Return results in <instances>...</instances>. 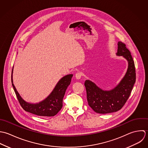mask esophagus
Returning a JSON list of instances; mask_svg holds the SVG:
<instances>
[{
    "instance_id": "obj_1",
    "label": "esophagus",
    "mask_w": 148,
    "mask_h": 148,
    "mask_svg": "<svg viewBox=\"0 0 148 148\" xmlns=\"http://www.w3.org/2000/svg\"><path fill=\"white\" fill-rule=\"evenodd\" d=\"M75 78H76L77 79H80L81 78V77H82V73H77V74H75Z\"/></svg>"
}]
</instances>
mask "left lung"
I'll use <instances>...</instances> for the list:
<instances>
[{
    "instance_id": "obj_1",
    "label": "left lung",
    "mask_w": 148,
    "mask_h": 148,
    "mask_svg": "<svg viewBox=\"0 0 148 148\" xmlns=\"http://www.w3.org/2000/svg\"><path fill=\"white\" fill-rule=\"evenodd\" d=\"M116 55L126 59L128 67L125 76L114 89L103 90L91 81L85 82L88 104L97 113L107 114L119 110L129 98L136 82L134 62L125 43L118 42Z\"/></svg>"
}]
</instances>
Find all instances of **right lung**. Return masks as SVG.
Segmentation results:
<instances>
[{
    "mask_svg": "<svg viewBox=\"0 0 148 148\" xmlns=\"http://www.w3.org/2000/svg\"><path fill=\"white\" fill-rule=\"evenodd\" d=\"M12 72L11 75L12 85L21 106L25 111L43 117L54 116L59 112L62 108L63 98L66 89L70 84L73 74H69L62 77L52 92L44 100L39 103H31L25 101L16 90L13 84Z\"/></svg>",
    "mask_w": 148,
    "mask_h": 148,
    "instance_id": "1",
    "label": "right lung"
}]
</instances>
